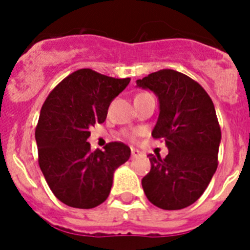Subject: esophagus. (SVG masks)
<instances>
[{"mask_svg":"<svg viewBox=\"0 0 250 250\" xmlns=\"http://www.w3.org/2000/svg\"><path fill=\"white\" fill-rule=\"evenodd\" d=\"M140 154V151L139 150H135V149H131V158H136V156Z\"/></svg>","mask_w":250,"mask_h":250,"instance_id":"1","label":"esophagus"}]
</instances>
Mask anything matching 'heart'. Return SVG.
<instances>
[{
	"label": "heart",
	"instance_id": "b5f03b06",
	"mask_svg": "<svg viewBox=\"0 0 250 250\" xmlns=\"http://www.w3.org/2000/svg\"><path fill=\"white\" fill-rule=\"evenodd\" d=\"M140 95H145V94H139L138 96H140ZM126 135L129 136V138H134V136H135V132H126Z\"/></svg>",
	"mask_w": 250,
	"mask_h": 250
}]
</instances>
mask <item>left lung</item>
Here are the masks:
<instances>
[{
    "instance_id": "8db88e82",
    "label": "left lung",
    "mask_w": 250,
    "mask_h": 250,
    "mask_svg": "<svg viewBox=\"0 0 250 250\" xmlns=\"http://www.w3.org/2000/svg\"><path fill=\"white\" fill-rule=\"evenodd\" d=\"M158 96L160 112L151 135L164 139L165 159L149 155L151 169L141 185L150 203L165 210L183 209L199 199L218 167L220 132L214 104L199 83L174 70L136 80Z\"/></svg>"
}]
</instances>
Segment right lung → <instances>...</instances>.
I'll list each match as a JSON object with an SVG mask.
<instances>
[{"instance_id":"obj_1","label":"right lung","mask_w":250,"mask_h":250,"mask_svg":"<svg viewBox=\"0 0 250 250\" xmlns=\"http://www.w3.org/2000/svg\"><path fill=\"white\" fill-rule=\"evenodd\" d=\"M130 79H114L91 68H81L55 87L40 112L35 138L39 165L51 191L60 202L91 209L105 202L115 170L130 158L120 141L105 150H90V127L101 124L114 100Z\"/></svg>"}]
</instances>
